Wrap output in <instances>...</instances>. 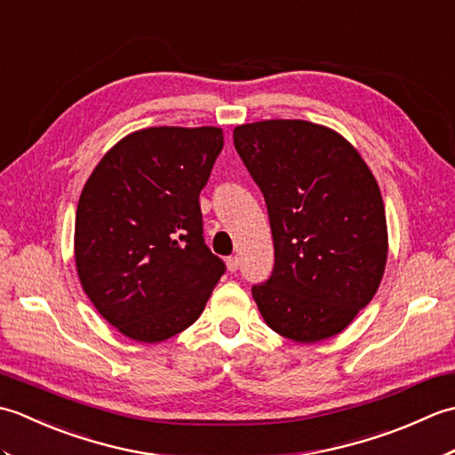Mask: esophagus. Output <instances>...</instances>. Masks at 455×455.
Wrapping results in <instances>:
<instances>
[{"instance_id":"obj_1","label":"esophagus","mask_w":455,"mask_h":455,"mask_svg":"<svg viewBox=\"0 0 455 455\" xmlns=\"http://www.w3.org/2000/svg\"><path fill=\"white\" fill-rule=\"evenodd\" d=\"M238 264H240V262H238V258H236V256H228V258H227V267H228V272H233V274H235L236 269H238Z\"/></svg>"}]
</instances>
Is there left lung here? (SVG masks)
Segmentation results:
<instances>
[{
  "mask_svg": "<svg viewBox=\"0 0 455 455\" xmlns=\"http://www.w3.org/2000/svg\"><path fill=\"white\" fill-rule=\"evenodd\" d=\"M233 137L274 236V272L252 287L264 321L305 344L342 332L373 299L387 262L373 173L344 137L308 121L240 124Z\"/></svg>",
  "mask_w": 455,
  "mask_h": 455,
  "instance_id": "obj_1",
  "label": "left lung"
}]
</instances>
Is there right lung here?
Here are the masks:
<instances>
[{
	"label": "right lung",
	"instance_id": "right-lung-1",
	"mask_svg": "<svg viewBox=\"0 0 455 455\" xmlns=\"http://www.w3.org/2000/svg\"><path fill=\"white\" fill-rule=\"evenodd\" d=\"M222 144L217 127L142 129L115 144L85 181L76 267L100 315L132 340L186 331L225 274L203 238L199 207Z\"/></svg>",
	"mask_w": 455,
	"mask_h": 455
}]
</instances>
